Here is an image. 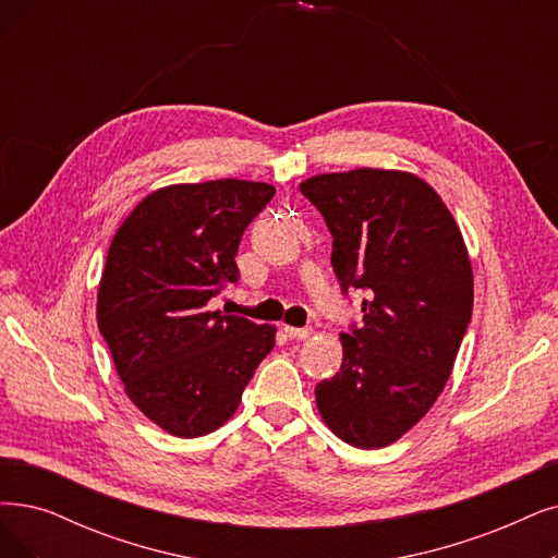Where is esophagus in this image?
Wrapping results in <instances>:
<instances>
[{"mask_svg":"<svg viewBox=\"0 0 558 558\" xmlns=\"http://www.w3.org/2000/svg\"><path fill=\"white\" fill-rule=\"evenodd\" d=\"M283 331L288 333L291 339H298V341H304L311 337V327H291V325H283Z\"/></svg>","mask_w":558,"mask_h":558,"instance_id":"1","label":"esophagus"}]
</instances>
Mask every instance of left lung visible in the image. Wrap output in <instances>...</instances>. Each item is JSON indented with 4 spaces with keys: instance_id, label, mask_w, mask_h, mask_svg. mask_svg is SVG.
Masks as SVG:
<instances>
[{
    "instance_id": "8db88e82",
    "label": "left lung",
    "mask_w": 558,
    "mask_h": 558,
    "mask_svg": "<svg viewBox=\"0 0 558 558\" xmlns=\"http://www.w3.org/2000/svg\"><path fill=\"white\" fill-rule=\"evenodd\" d=\"M300 190L333 238L341 291H366L364 320L341 333V371L316 385V403L343 441L380 449L403 437L449 380L472 320V263L453 215L414 173H320Z\"/></svg>"
}]
</instances>
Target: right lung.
I'll return each mask as SVG.
<instances>
[{"label":"right lung","instance_id":"right-lung-1","mask_svg":"<svg viewBox=\"0 0 558 558\" xmlns=\"http://www.w3.org/2000/svg\"><path fill=\"white\" fill-rule=\"evenodd\" d=\"M267 183L169 185L148 194L109 244L98 327L128 398L175 437L229 421L275 327L210 311L235 265L244 229L270 204Z\"/></svg>","mask_w":558,"mask_h":558}]
</instances>
